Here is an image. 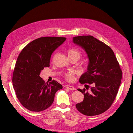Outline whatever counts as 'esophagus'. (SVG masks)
I'll return each mask as SVG.
<instances>
[{"label":"esophagus","mask_w":133,"mask_h":133,"mask_svg":"<svg viewBox=\"0 0 133 133\" xmlns=\"http://www.w3.org/2000/svg\"><path fill=\"white\" fill-rule=\"evenodd\" d=\"M66 88L68 89H70V90H75V88L73 87V86H68L67 85L66 86Z\"/></svg>","instance_id":"1"}]
</instances>
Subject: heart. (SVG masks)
Returning a JSON list of instances; mask_svg holds the SVG:
<instances>
[{
	"label": "heart",
	"mask_w": 133,
	"mask_h": 133,
	"mask_svg": "<svg viewBox=\"0 0 133 133\" xmlns=\"http://www.w3.org/2000/svg\"><path fill=\"white\" fill-rule=\"evenodd\" d=\"M68 55L69 57H77L79 59L81 57V53L80 52L75 48H70L68 51ZM74 72L73 71H69L67 72L65 75V78L66 80L68 81H72L74 80Z\"/></svg>",
	"instance_id": "obj_1"
}]
</instances>
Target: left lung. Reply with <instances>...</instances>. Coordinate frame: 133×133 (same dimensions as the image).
<instances>
[{
	"label": "left lung",
	"mask_w": 133,
	"mask_h": 133,
	"mask_svg": "<svg viewBox=\"0 0 133 133\" xmlns=\"http://www.w3.org/2000/svg\"><path fill=\"white\" fill-rule=\"evenodd\" d=\"M73 42L85 51L89 60L87 71L79 82L92 85L89 91L78 89L84 99L76 104V108L87 116L103 113L112 104L121 84L122 72L119 64L110 47L92 36L75 37ZM85 87L88 90L89 86L85 85Z\"/></svg>",
	"instance_id": "left-lung-1"
}]
</instances>
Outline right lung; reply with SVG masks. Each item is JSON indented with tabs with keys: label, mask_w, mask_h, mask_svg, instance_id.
<instances>
[{
	"label": "right lung",
	"mask_w": 133,
	"mask_h": 133,
	"mask_svg": "<svg viewBox=\"0 0 133 133\" xmlns=\"http://www.w3.org/2000/svg\"><path fill=\"white\" fill-rule=\"evenodd\" d=\"M64 37H41L27 44L19 54L14 69L12 82L17 98L26 109L41 111L50 107L55 93L62 88L57 81L45 83L39 76L50 66L52 53L63 44Z\"/></svg>",
	"instance_id": "1"
}]
</instances>
